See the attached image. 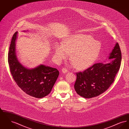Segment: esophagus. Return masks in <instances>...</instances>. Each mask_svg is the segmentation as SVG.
Returning <instances> with one entry per match:
<instances>
[{
  "instance_id": "obj_1",
  "label": "esophagus",
  "mask_w": 129,
  "mask_h": 129,
  "mask_svg": "<svg viewBox=\"0 0 129 129\" xmlns=\"http://www.w3.org/2000/svg\"><path fill=\"white\" fill-rule=\"evenodd\" d=\"M69 71L66 68H62V72L64 74H65V73H67Z\"/></svg>"
}]
</instances>
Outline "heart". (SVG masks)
<instances>
[{"label": "heart", "mask_w": 129, "mask_h": 129, "mask_svg": "<svg viewBox=\"0 0 129 129\" xmlns=\"http://www.w3.org/2000/svg\"><path fill=\"white\" fill-rule=\"evenodd\" d=\"M102 45L93 37L83 34L72 35L65 39L62 44L55 45V55L60 59H67L69 53L74 67L83 70L90 67L97 59Z\"/></svg>", "instance_id": "b5f03b06"}]
</instances>
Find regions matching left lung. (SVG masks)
<instances>
[{"instance_id":"left-lung-1","label":"left lung","mask_w":129,"mask_h":129,"mask_svg":"<svg viewBox=\"0 0 129 129\" xmlns=\"http://www.w3.org/2000/svg\"><path fill=\"white\" fill-rule=\"evenodd\" d=\"M108 63L94 64L83 72L76 73L74 89L77 93L85 98H92L105 92L113 83L120 67L121 53L117 43L113 49Z\"/></svg>"}]
</instances>
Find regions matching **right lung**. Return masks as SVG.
I'll list each match as a JSON object with an SVG mask.
<instances>
[{
	"label": "right lung",
	"instance_id": "add662e5",
	"mask_svg": "<svg viewBox=\"0 0 129 129\" xmlns=\"http://www.w3.org/2000/svg\"><path fill=\"white\" fill-rule=\"evenodd\" d=\"M17 32L12 36L8 53V63L14 81L26 94L42 98L51 92L58 75V71L53 68L40 65L28 69L18 61L15 53V41Z\"/></svg>",
	"mask_w": 129,
	"mask_h": 129
}]
</instances>
